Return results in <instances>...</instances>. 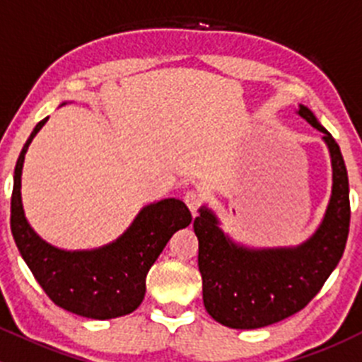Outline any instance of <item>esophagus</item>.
I'll return each mask as SVG.
<instances>
[{
  "label": "esophagus",
  "instance_id": "34e87169",
  "mask_svg": "<svg viewBox=\"0 0 362 362\" xmlns=\"http://www.w3.org/2000/svg\"><path fill=\"white\" fill-rule=\"evenodd\" d=\"M184 202L189 206V210L192 211V215H196L198 208L202 206V194L198 191H187L184 196Z\"/></svg>",
  "mask_w": 362,
  "mask_h": 362
}]
</instances>
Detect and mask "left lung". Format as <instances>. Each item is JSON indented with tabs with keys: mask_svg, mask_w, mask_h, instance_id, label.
Instances as JSON below:
<instances>
[{
	"mask_svg": "<svg viewBox=\"0 0 362 362\" xmlns=\"http://www.w3.org/2000/svg\"><path fill=\"white\" fill-rule=\"evenodd\" d=\"M296 113L324 134L333 168L331 198L315 233L294 247L250 249L222 231L217 215L204 204L194 218L204 308L233 329H257L305 308L345 250L350 226L345 160L334 138L310 108L299 105Z\"/></svg>",
	"mask_w": 362,
	"mask_h": 362,
	"instance_id": "obj_1",
	"label": "left lung"
}]
</instances>
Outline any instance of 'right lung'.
<instances>
[{"instance_id":"obj_1","label":"right lung","mask_w":362,"mask_h":362,"mask_svg":"<svg viewBox=\"0 0 362 362\" xmlns=\"http://www.w3.org/2000/svg\"><path fill=\"white\" fill-rule=\"evenodd\" d=\"M47 120H40L29 134L13 171L10 224L17 249L57 306L96 320L127 315L144 301L148 269L173 233L191 224V211L177 198L160 199L141 208L129 228L103 247L64 250L47 243L29 226L21 196L24 156Z\"/></svg>"}]
</instances>
